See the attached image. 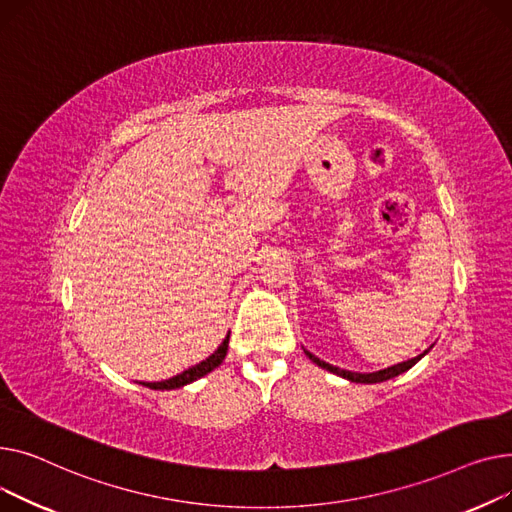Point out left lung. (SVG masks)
<instances>
[{"label": "left lung", "mask_w": 512, "mask_h": 512, "mask_svg": "<svg viewBox=\"0 0 512 512\" xmlns=\"http://www.w3.org/2000/svg\"><path fill=\"white\" fill-rule=\"evenodd\" d=\"M426 353H428V351H424L422 355H417V357H413V359H407V362L397 364V366H390V368H384V370H378V372H370V374H362V372H349V370H341V368H337V366H330V364L322 362V359H318L316 355H312L310 351H306V355L312 359L314 364H318L320 368H324V370H328V372H333V374H339V376H343V378H347V380H351V382H364V384H374V382H384V380H388V378H395V376L407 372L411 366H415V364L419 362V359H422Z\"/></svg>", "instance_id": "obj_1"}]
</instances>
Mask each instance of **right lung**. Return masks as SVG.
Here are the masks:
<instances>
[{"label": "right lung", "mask_w": 512, "mask_h": 512, "mask_svg": "<svg viewBox=\"0 0 512 512\" xmlns=\"http://www.w3.org/2000/svg\"><path fill=\"white\" fill-rule=\"evenodd\" d=\"M227 347H229V335L225 337V341L219 345V349L213 353V355H208L204 362H200V364H196V366H192V368H188L186 372H182V374H177V376H173V378H169V380H161V382H142L144 386H148V388H159V390H171V388H179V386H184V384H190V382H194V380H198V378H202L204 374H208V372H213L223 359H225V355H227Z\"/></svg>", "instance_id": "right-lung-1"}]
</instances>
